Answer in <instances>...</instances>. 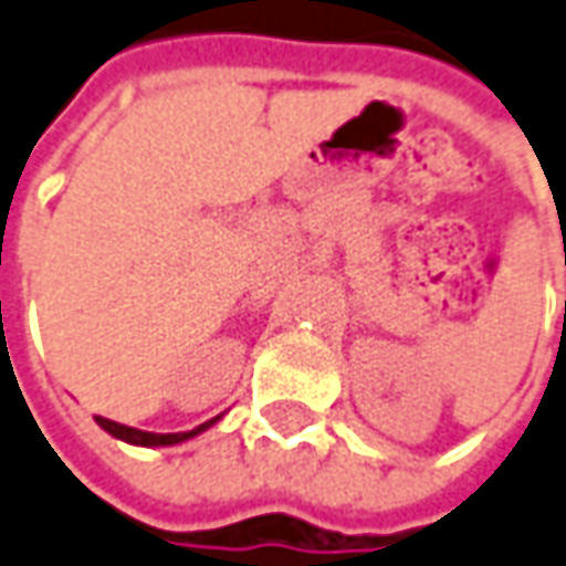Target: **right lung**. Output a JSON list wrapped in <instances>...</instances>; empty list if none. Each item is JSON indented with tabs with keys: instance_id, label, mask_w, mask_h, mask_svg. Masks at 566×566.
<instances>
[{
	"instance_id": "add662e5",
	"label": "right lung",
	"mask_w": 566,
	"mask_h": 566,
	"mask_svg": "<svg viewBox=\"0 0 566 566\" xmlns=\"http://www.w3.org/2000/svg\"><path fill=\"white\" fill-rule=\"evenodd\" d=\"M95 421H98V428L107 430L111 437H117L123 443H133V446H176V443H186L191 437H198L207 428H213L219 418H210V421H203L201 428L186 430V433H151V430H138L129 428V424H117V421H111V418H102V415H95Z\"/></svg>"
}]
</instances>
